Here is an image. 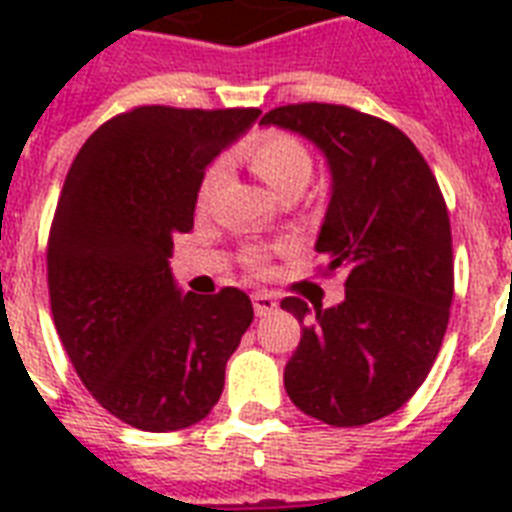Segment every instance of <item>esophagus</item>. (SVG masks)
Segmentation results:
<instances>
[{
	"mask_svg": "<svg viewBox=\"0 0 512 512\" xmlns=\"http://www.w3.org/2000/svg\"><path fill=\"white\" fill-rule=\"evenodd\" d=\"M252 305H255V313L257 316H268V313L276 311V297L271 295V292H255L252 295Z\"/></svg>",
	"mask_w": 512,
	"mask_h": 512,
	"instance_id": "1",
	"label": "esophagus"
}]
</instances>
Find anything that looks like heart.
<instances>
[{"label": "heart", "instance_id": "obj_1", "mask_svg": "<svg viewBox=\"0 0 512 512\" xmlns=\"http://www.w3.org/2000/svg\"><path fill=\"white\" fill-rule=\"evenodd\" d=\"M249 167L260 180H263L271 191L281 193L287 191H303L305 185L311 183L313 177V156L308 151L303 140L289 135V132H263V135H255L249 140L247 151ZM223 180V162H215L204 172L199 183V191H196V199L204 207L212 193H215L217 183ZM247 265L252 271H265L268 265V252L263 249H252L247 255Z\"/></svg>", "mask_w": 512, "mask_h": 512}]
</instances>
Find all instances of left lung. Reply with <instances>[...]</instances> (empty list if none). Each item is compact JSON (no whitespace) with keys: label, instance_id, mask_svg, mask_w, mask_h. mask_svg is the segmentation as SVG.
I'll return each mask as SVG.
<instances>
[{"label":"left lung","instance_id":"obj_1","mask_svg":"<svg viewBox=\"0 0 512 512\" xmlns=\"http://www.w3.org/2000/svg\"><path fill=\"white\" fill-rule=\"evenodd\" d=\"M260 124L300 132L324 151L332 199L316 252L345 273V300L308 308L284 369L297 409L335 428L382 420L417 393L436 361L454 297L452 225L425 156L385 119L335 103H292Z\"/></svg>","mask_w":512,"mask_h":512}]
</instances>
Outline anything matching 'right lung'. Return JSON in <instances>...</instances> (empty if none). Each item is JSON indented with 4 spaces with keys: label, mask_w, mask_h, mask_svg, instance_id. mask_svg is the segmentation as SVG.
Listing matches in <instances>:
<instances>
[{
    "label": "right lung",
    "mask_w": 512,
    "mask_h": 512,
    "mask_svg": "<svg viewBox=\"0 0 512 512\" xmlns=\"http://www.w3.org/2000/svg\"><path fill=\"white\" fill-rule=\"evenodd\" d=\"M257 116L138 106L100 124L68 170L47 239L52 321L84 388L132 428L204 420L255 319L236 287L180 295L170 257L207 164Z\"/></svg>",
    "instance_id": "obj_1"
}]
</instances>
